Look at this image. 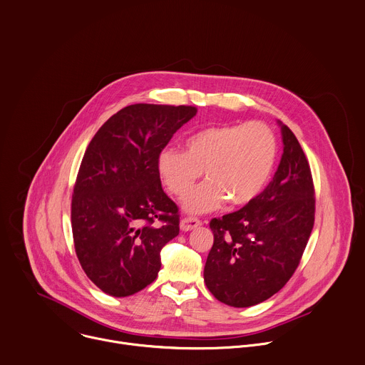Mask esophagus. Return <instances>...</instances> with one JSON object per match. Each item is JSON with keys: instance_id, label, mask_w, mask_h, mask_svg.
Returning <instances> with one entry per match:
<instances>
[{"instance_id": "1", "label": "esophagus", "mask_w": 365, "mask_h": 365, "mask_svg": "<svg viewBox=\"0 0 365 365\" xmlns=\"http://www.w3.org/2000/svg\"><path fill=\"white\" fill-rule=\"evenodd\" d=\"M200 225H202L200 219H197V217H195V216H185V217H182V220H180V229L185 230V232L192 230V229H195V227H197V226H200Z\"/></svg>"}]
</instances>
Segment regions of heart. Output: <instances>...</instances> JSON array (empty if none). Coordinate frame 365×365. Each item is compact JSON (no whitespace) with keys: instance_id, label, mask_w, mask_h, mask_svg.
Listing matches in <instances>:
<instances>
[{"instance_id":"b5f03b06","label":"heart","mask_w":365,"mask_h":365,"mask_svg":"<svg viewBox=\"0 0 365 365\" xmlns=\"http://www.w3.org/2000/svg\"><path fill=\"white\" fill-rule=\"evenodd\" d=\"M277 150V136L262 121L210 126L189 136L185 150L165 148L156 166L163 186L179 197L205 170L207 180L183 200L186 210L202 213L225 199L242 206L258 197L274 170Z\"/></svg>"}]
</instances>
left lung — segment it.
Returning a JSON list of instances; mask_svg holds the SVG:
<instances>
[{"label":"left lung","instance_id":"8db88e82","mask_svg":"<svg viewBox=\"0 0 365 365\" xmlns=\"http://www.w3.org/2000/svg\"><path fill=\"white\" fill-rule=\"evenodd\" d=\"M284 155L269 185L236 212L213 217V245L203 277L213 297L247 308L267 301L298 268L315 220V187L308 159L281 125Z\"/></svg>","mask_w":365,"mask_h":365}]
</instances>
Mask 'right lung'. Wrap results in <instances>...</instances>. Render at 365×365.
Returning a JSON list of instances; mask_svg holds the SVG:
<instances>
[{
    "label": "right lung",
    "instance_id": "add662e5",
    "mask_svg": "<svg viewBox=\"0 0 365 365\" xmlns=\"http://www.w3.org/2000/svg\"><path fill=\"white\" fill-rule=\"evenodd\" d=\"M197 113L193 106L132 104L98 129L71 196V229L88 279L129 297L160 271V251L179 235V207L163 192L158 156Z\"/></svg>",
    "mask_w": 365,
    "mask_h": 365
}]
</instances>
